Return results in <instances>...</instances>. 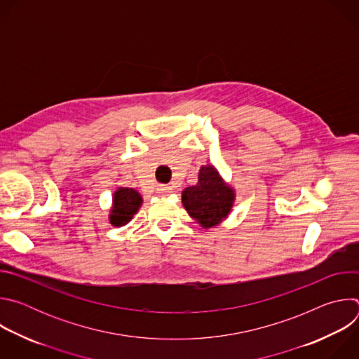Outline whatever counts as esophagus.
<instances>
[{
    "instance_id": "esophagus-1",
    "label": "esophagus",
    "mask_w": 359,
    "mask_h": 359,
    "mask_svg": "<svg viewBox=\"0 0 359 359\" xmlns=\"http://www.w3.org/2000/svg\"><path fill=\"white\" fill-rule=\"evenodd\" d=\"M156 190H158V193H159V194H166V193H170V187H169V186H166V184H159Z\"/></svg>"
}]
</instances>
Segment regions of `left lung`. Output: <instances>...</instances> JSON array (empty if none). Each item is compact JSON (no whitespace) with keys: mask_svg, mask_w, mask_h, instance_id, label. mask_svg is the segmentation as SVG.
Masks as SVG:
<instances>
[{"mask_svg":"<svg viewBox=\"0 0 359 359\" xmlns=\"http://www.w3.org/2000/svg\"><path fill=\"white\" fill-rule=\"evenodd\" d=\"M234 191L213 166H203L196 186L184 189L182 203L187 213L204 229L217 226L233 208Z\"/></svg>","mask_w":359,"mask_h":359,"instance_id":"1","label":"left lung"}]
</instances>
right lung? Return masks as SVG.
I'll return each mask as SVG.
<instances>
[{
  "mask_svg": "<svg viewBox=\"0 0 359 359\" xmlns=\"http://www.w3.org/2000/svg\"><path fill=\"white\" fill-rule=\"evenodd\" d=\"M142 204L140 194L128 187H121L114 194V208L111 210V224L119 227L130 222Z\"/></svg>",
  "mask_w": 359,
  "mask_h": 359,
  "instance_id": "obj_1",
  "label": "right lung"
}]
</instances>
